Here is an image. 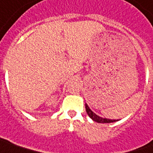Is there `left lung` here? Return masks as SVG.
Wrapping results in <instances>:
<instances>
[{"instance_id":"1","label":"left lung","mask_w":153,"mask_h":153,"mask_svg":"<svg viewBox=\"0 0 153 153\" xmlns=\"http://www.w3.org/2000/svg\"><path fill=\"white\" fill-rule=\"evenodd\" d=\"M85 110H86V113L89 115V117L93 121H95L96 123H113V122H116L118 120H109V119H106V118H102V117L97 115L96 114L92 111L91 109H90V107L88 105L85 103Z\"/></svg>"}]
</instances>
